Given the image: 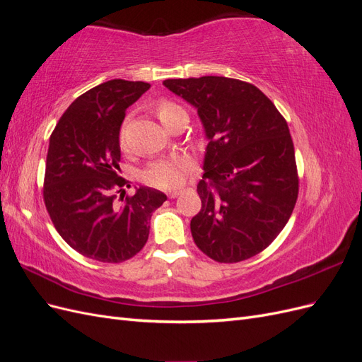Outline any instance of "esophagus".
Instances as JSON below:
<instances>
[{"label":"esophagus","mask_w":362,"mask_h":362,"mask_svg":"<svg viewBox=\"0 0 362 362\" xmlns=\"http://www.w3.org/2000/svg\"><path fill=\"white\" fill-rule=\"evenodd\" d=\"M180 194H181V192H178V190H173V192H169V193H168V196H169L170 199H173V198H178Z\"/></svg>","instance_id":"esophagus-1"}]
</instances>
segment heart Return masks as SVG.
Masks as SVG:
<instances>
[{
  "label": "heart",
  "mask_w": 362,
  "mask_h": 362,
  "mask_svg": "<svg viewBox=\"0 0 362 362\" xmlns=\"http://www.w3.org/2000/svg\"><path fill=\"white\" fill-rule=\"evenodd\" d=\"M156 115L164 127H169L175 119L184 115V110L170 101H160L156 105ZM120 144L124 145V136L120 137ZM193 168V161L187 156H173L151 163L144 172V180L146 184L161 190L177 189L184 182L187 173Z\"/></svg>",
  "instance_id": "b5f03b06"
}]
</instances>
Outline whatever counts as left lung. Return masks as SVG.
<instances>
[{
    "label": "left lung",
    "mask_w": 362,
    "mask_h": 362,
    "mask_svg": "<svg viewBox=\"0 0 362 362\" xmlns=\"http://www.w3.org/2000/svg\"><path fill=\"white\" fill-rule=\"evenodd\" d=\"M198 110L208 145L190 229L218 262L264 250L287 225L299 192L286 119L258 87L226 76L164 80Z\"/></svg>",
    "instance_id": "left-lung-1"
}]
</instances>
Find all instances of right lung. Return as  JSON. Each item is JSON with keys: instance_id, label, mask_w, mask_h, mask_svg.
<instances>
[{"instance_id": "add662e5", "label": "right lung", "mask_w": 362, "mask_h": 362, "mask_svg": "<svg viewBox=\"0 0 362 362\" xmlns=\"http://www.w3.org/2000/svg\"><path fill=\"white\" fill-rule=\"evenodd\" d=\"M151 87L144 81L110 80L68 107L49 139L43 199L57 233L81 255L122 262L145 246L151 217L166 194L139 187L117 204L119 131L125 112ZM124 201L125 190L120 189Z\"/></svg>"}]
</instances>
